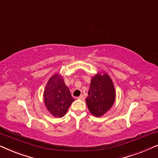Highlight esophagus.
Returning a JSON list of instances; mask_svg holds the SVG:
<instances>
[{
    "label": "esophagus",
    "mask_w": 158,
    "mask_h": 158,
    "mask_svg": "<svg viewBox=\"0 0 158 158\" xmlns=\"http://www.w3.org/2000/svg\"><path fill=\"white\" fill-rule=\"evenodd\" d=\"M77 98L80 99V100H84V99H85V98H84V96H83V95H81V96H80L79 97H77Z\"/></svg>",
    "instance_id": "esophagus-1"
}]
</instances>
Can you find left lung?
Returning <instances> with one entry per match:
<instances>
[{
    "label": "left lung",
    "mask_w": 158,
    "mask_h": 158,
    "mask_svg": "<svg viewBox=\"0 0 158 158\" xmlns=\"http://www.w3.org/2000/svg\"><path fill=\"white\" fill-rule=\"evenodd\" d=\"M115 96V88L109 75L97 74L92 77L85 101L90 113L100 117L111 109Z\"/></svg>",
    "instance_id": "left-lung-1"
}]
</instances>
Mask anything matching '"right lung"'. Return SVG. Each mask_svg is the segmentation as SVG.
<instances>
[{
	"instance_id": "add662e5",
	"label": "right lung",
	"mask_w": 158,
	"mask_h": 158,
	"mask_svg": "<svg viewBox=\"0 0 158 158\" xmlns=\"http://www.w3.org/2000/svg\"><path fill=\"white\" fill-rule=\"evenodd\" d=\"M44 104L47 110L55 117L61 118L65 115L74 101L64 79L57 73L52 75L47 82L44 91Z\"/></svg>"
}]
</instances>
